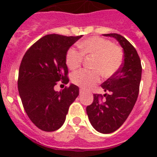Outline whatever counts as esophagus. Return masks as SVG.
I'll return each mask as SVG.
<instances>
[{"instance_id":"1","label":"esophagus","mask_w":157,"mask_h":157,"mask_svg":"<svg viewBox=\"0 0 157 157\" xmlns=\"http://www.w3.org/2000/svg\"><path fill=\"white\" fill-rule=\"evenodd\" d=\"M84 93H85V90H84L83 89H80V90H79V94H80V95L83 94Z\"/></svg>"}]
</instances>
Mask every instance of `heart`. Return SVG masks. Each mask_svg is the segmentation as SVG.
<instances>
[{"label": "heart", "mask_w": 157, "mask_h": 157, "mask_svg": "<svg viewBox=\"0 0 157 157\" xmlns=\"http://www.w3.org/2000/svg\"><path fill=\"white\" fill-rule=\"evenodd\" d=\"M82 52L85 56H94L92 68L83 70L72 75L74 84L85 89L94 86L101 78V74L105 77H110L121 67L123 54L121 48L112 44L111 41L103 37H92L78 44ZM75 48H69L66 53V64L71 70H75L81 66L83 55Z\"/></svg>", "instance_id": "b5f03b06"}]
</instances>
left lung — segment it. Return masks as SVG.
Listing matches in <instances>:
<instances>
[{
	"mask_svg": "<svg viewBox=\"0 0 157 157\" xmlns=\"http://www.w3.org/2000/svg\"><path fill=\"white\" fill-rule=\"evenodd\" d=\"M116 38L123 49V63L120 69L101 84L109 94H94V102L86 107L91 125L97 131L110 134L120 128L132 111L139 93L141 64L135 48L118 34H103ZM105 98L104 102L101 101Z\"/></svg>",
	"mask_w": 157,
	"mask_h": 157,
	"instance_id": "1",
	"label": "left lung"
}]
</instances>
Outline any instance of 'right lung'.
Returning <instances> with one entry per match:
<instances>
[{"mask_svg": "<svg viewBox=\"0 0 157 157\" xmlns=\"http://www.w3.org/2000/svg\"><path fill=\"white\" fill-rule=\"evenodd\" d=\"M82 37L48 34L31 45L22 59L19 94L25 112L40 130L51 132L60 128L78 96L79 89L74 84L60 92L54 86L57 82L68 83L66 53Z\"/></svg>", "mask_w": 157, "mask_h": 157, "instance_id": "add662e5", "label": "right lung"}]
</instances>
